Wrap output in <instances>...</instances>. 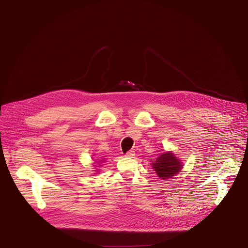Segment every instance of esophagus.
<instances>
[{
    "label": "esophagus",
    "instance_id": "34e87169",
    "mask_svg": "<svg viewBox=\"0 0 248 248\" xmlns=\"http://www.w3.org/2000/svg\"><path fill=\"white\" fill-rule=\"evenodd\" d=\"M125 156H126V157H128V158H133V157L135 156V152H134L133 150H129V151H127V152H126Z\"/></svg>",
    "mask_w": 248,
    "mask_h": 248
}]
</instances>
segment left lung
<instances>
[{
	"mask_svg": "<svg viewBox=\"0 0 248 248\" xmlns=\"http://www.w3.org/2000/svg\"><path fill=\"white\" fill-rule=\"evenodd\" d=\"M153 169L160 179H170L182 170V163L170 152L162 153L152 164Z\"/></svg>",
	"mask_w": 248,
	"mask_h": 248,
	"instance_id": "obj_1",
	"label": "left lung"
}]
</instances>
